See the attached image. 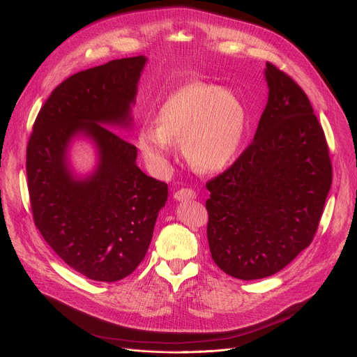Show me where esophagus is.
I'll use <instances>...</instances> for the list:
<instances>
[{
  "instance_id": "esophagus-1",
  "label": "esophagus",
  "mask_w": 357,
  "mask_h": 357,
  "mask_svg": "<svg viewBox=\"0 0 357 357\" xmlns=\"http://www.w3.org/2000/svg\"><path fill=\"white\" fill-rule=\"evenodd\" d=\"M195 197H197V194H195V191L191 190V188H180L178 191L174 192V199H176L177 202L192 200V199H195Z\"/></svg>"
}]
</instances>
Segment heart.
<instances>
[{
	"mask_svg": "<svg viewBox=\"0 0 357 357\" xmlns=\"http://www.w3.org/2000/svg\"><path fill=\"white\" fill-rule=\"evenodd\" d=\"M247 125V112L238 96L204 82L183 85L173 92L144 125L136 146L154 173L170 166L174 143L183 142L187 162L202 173L224 169L238 150Z\"/></svg>",
	"mask_w": 357,
	"mask_h": 357,
	"instance_id": "heart-1",
	"label": "heart"
}]
</instances>
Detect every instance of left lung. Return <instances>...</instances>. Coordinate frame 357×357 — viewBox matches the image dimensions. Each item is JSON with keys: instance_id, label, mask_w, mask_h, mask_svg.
<instances>
[{"instance_id": "1", "label": "left lung", "mask_w": 357, "mask_h": 357, "mask_svg": "<svg viewBox=\"0 0 357 357\" xmlns=\"http://www.w3.org/2000/svg\"><path fill=\"white\" fill-rule=\"evenodd\" d=\"M264 73L268 102L252 143L207 183L211 257L244 281L276 273L309 247L332 185L325 133L306 93L269 62Z\"/></svg>"}]
</instances>
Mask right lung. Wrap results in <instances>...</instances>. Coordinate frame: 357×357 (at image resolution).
<instances>
[{
	"instance_id": "right-lung-1",
	"label": "right lung",
	"mask_w": 357,
	"mask_h": 357,
	"mask_svg": "<svg viewBox=\"0 0 357 357\" xmlns=\"http://www.w3.org/2000/svg\"><path fill=\"white\" fill-rule=\"evenodd\" d=\"M146 63L143 55L114 59L68 77L39 110L26 147L35 225L63 262L93 281H121L137 268L167 202V184L146 176L137 149L109 130L132 128ZM77 137L97 150L86 176L68 163Z\"/></svg>"
}]
</instances>
